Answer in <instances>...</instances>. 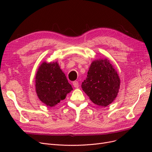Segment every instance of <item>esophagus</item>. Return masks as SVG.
<instances>
[{"label": "esophagus", "instance_id": "esophagus-1", "mask_svg": "<svg viewBox=\"0 0 152 152\" xmlns=\"http://www.w3.org/2000/svg\"><path fill=\"white\" fill-rule=\"evenodd\" d=\"M73 86H74V87H75V88H78V87H79V82H78V81L73 82Z\"/></svg>", "mask_w": 152, "mask_h": 152}]
</instances>
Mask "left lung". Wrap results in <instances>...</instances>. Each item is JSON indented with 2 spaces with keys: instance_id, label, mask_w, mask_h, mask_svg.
Here are the masks:
<instances>
[{
  "instance_id": "8db88e82",
  "label": "left lung",
  "mask_w": 152,
  "mask_h": 152,
  "mask_svg": "<svg viewBox=\"0 0 152 152\" xmlns=\"http://www.w3.org/2000/svg\"><path fill=\"white\" fill-rule=\"evenodd\" d=\"M120 79L107 59L92 62L82 88L90 99L99 107H107L116 98L120 88Z\"/></svg>"
}]
</instances>
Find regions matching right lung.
<instances>
[{"instance_id": "right-lung-1", "label": "right lung", "mask_w": 152, "mask_h": 152, "mask_svg": "<svg viewBox=\"0 0 152 152\" xmlns=\"http://www.w3.org/2000/svg\"><path fill=\"white\" fill-rule=\"evenodd\" d=\"M35 89L39 99L50 107L65 99L73 90L57 62L41 64L35 76Z\"/></svg>"}]
</instances>
